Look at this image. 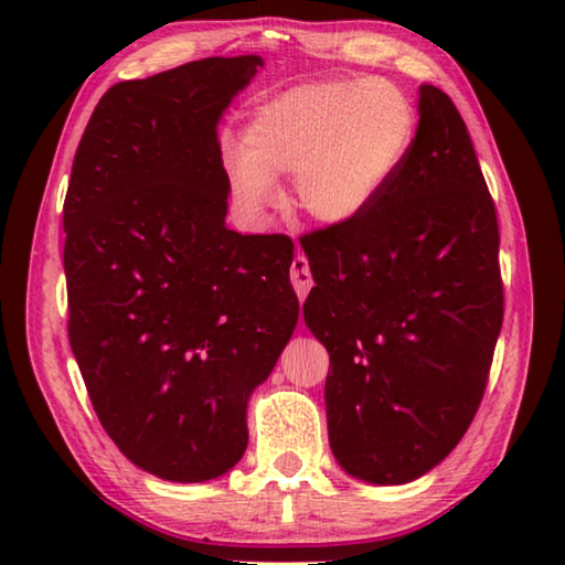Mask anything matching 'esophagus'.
Wrapping results in <instances>:
<instances>
[{"instance_id":"1","label":"esophagus","mask_w":565,"mask_h":565,"mask_svg":"<svg viewBox=\"0 0 565 565\" xmlns=\"http://www.w3.org/2000/svg\"><path fill=\"white\" fill-rule=\"evenodd\" d=\"M291 284H294V289H296V294H299L301 301L306 299V296H309L311 286H313L309 259H306V256H301V254L291 262Z\"/></svg>"}]
</instances>
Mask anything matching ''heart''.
Masks as SVG:
<instances>
[{"label":"heart","instance_id":"heart-1","mask_svg":"<svg viewBox=\"0 0 565 565\" xmlns=\"http://www.w3.org/2000/svg\"><path fill=\"white\" fill-rule=\"evenodd\" d=\"M416 109L388 79L301 84L252 114L244 147L228 157V186L248 214L276 196V174H294V204L327 226L369 212L404 164Z\"/></svg>","mask_w":565,"mask_h":565}]
</instances>
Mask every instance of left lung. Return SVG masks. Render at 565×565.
<instances>
[{
	"instance_id": "1",
	"label": "left lung",
	"mask_w": 565,
	"mask_h": 565,
	"mask_svg": "<svg viewBox=\"0 0 565 565\" xmlns=\"http://www.w3.org/2000/svg\"><path fill=\"white\" fill-rule=\"evenodd\" d=\"M404 164L366 214L299 236L306 327L329 351V441L343 471L408 483L481 406L503 323L499 218L456 104L420 87Z\"/></svg>"
}]
</instances>
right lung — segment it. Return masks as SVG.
Segmentation results:
<instances>
[{"label":"right lung","mask_w":565,"mask_h":565,"mask_svg":"<svg viewBox=\"0 0 565 565\" xmlns=\"http://www.w3.org/2000/svg\"><path fill=\"white\" fill-rule=\"evenodd\" d=\"M262 56H209L99 99L64 199L70 343L104 431L167 481L226 473L299 321L286 234L226 228L216 121Z\"/></svg>","instance_id":"1"}]
</instances>
